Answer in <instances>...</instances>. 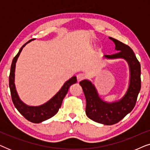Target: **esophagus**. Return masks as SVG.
<instances>
[{"label": "esophagus", "instance_id": "1", "mask_svg": "<svg viewBox=\"0 0 150 150\" xmlns=\"http://www.w3.org/2000/svg\"><path fill=\"white\" fill-rule=\"evenodd\" d=\"M85 75L83 74H79L77 75V81L78 82H80L82 80H83L85 79Z\"/></svg>", "mask_w": 150, "mask_h": 150}]
</instances>
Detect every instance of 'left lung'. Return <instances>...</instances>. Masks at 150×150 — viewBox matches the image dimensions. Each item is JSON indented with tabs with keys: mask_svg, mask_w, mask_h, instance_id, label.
Here are the masks:
<instances>
[{
	"mask_svg": "<svg viewBox=\"0 0 150 150\" xmlns=\"http://www.w3.org/2000/svg\"><path fill=\"white\" fill-rule=\"evenodd\" d=\"M115 43L117 52L104 55L108 59H124L130 69V84L126 93L120 100L107 102L100 98L95 86L89 80L80 82L86 98L85 112L94 122L104 125H113L122 120L134 108L141 89V65L134 52L128 45L109 38Z\"/></svg>",
	"mask_w": 150,
	"mask_h": 150,
	"instance_id": "left-lung-1",
	"label": "left lung"
}]
</instances>
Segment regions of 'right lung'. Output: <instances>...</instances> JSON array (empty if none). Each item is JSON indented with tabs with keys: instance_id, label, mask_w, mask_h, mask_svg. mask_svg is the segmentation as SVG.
<instances>
[{
	"instance_id": "obj_1",
	"label": "right lung",
	"mask_w": 150,
	"mask_h": 150,
	"mask_svg": "<svg viewBox=\"0 0 150 150\" xmlns=\"http://www.w3.org/2000/svg\"><path fill=\"white\" fill-rule=\"evenodd\" d=\"M30 41H32V40L28 41L21 47L19 52L12 61L9 79V88L10 91H11L12 101H13L14 106L17 108L20 113L29 122L35 123V124H38V123H41L45 120H48L57 113L59 108L61 107V104H62L63 98H65V95L68 91L69 87L73 84L76 83L77 79L76 76L71 77L70 79L65 82L64 85L57 92L56 95H54L50 100H48V102L42 104V105L32 106H28L26 104H24L20 99L16 89V85L14 83V81H15V69L16 61L18 60L20 52H21L24 47L26 46V44L29 43Z\"/></svg>"
}]
</instances>
